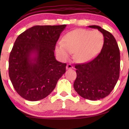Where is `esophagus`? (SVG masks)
I'll list each match as a JSON object with an SVG mask.
<instances>
[{
  "label": "esophagus",
  "mask_w": 129,
  "mask_h": 129,
  "mask_svg": "<svg viewBox=\"0 0 129 129\" xmlns=\"http://www.w3.org/2000/svg\"><path fill=\"white\" fill-rule=\"evenodd\" d=\"M72 68H73V66H72V64H67V66H66V69L67 70L71 69H72Z\"/></svg>",
  "instance_id": "34e87169"
}]
</instances>
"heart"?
Segmentation results:
<instances>
[{"mask_svg":"<svg viewBox=\"0 0 129 129\" xmlns=\"http://www.w3.org/2000/svg\"><path fill=\"white\" fill-rule=\"evenodd\" d=\"M63 42L56 45L55 50L60 58L66 60L74 53L79 62H86L96 57L103 45V35L98 30L77 29L66 33Z\"/></svg>","mask_w":129,"mask_h":129,"instance_id":"heart-1","label":"heart"}]
</instances>
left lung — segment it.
<instances>
[{
	"mask_svg": "<svg viewBox=\"0 0 129 129\" xmlns=\"http://www.w3.org/2000/svg\"><path fill=\"white\" fill-rule=\"evenodd\" d=\"M98 29L103 35L101 52L88 63L76 64V79L74 89L81 97L90 100L101 99L108 96L119 78L120 51L114 36L99 26H89Z\"/></svg>",
	"mask_w": 129,
	"mask_h": 129,
	"instance_id": "obj_1",
	"label": "left lung"
}]
</instances>
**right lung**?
I'll return each instance as SVG.
<instances>
[{"label": "right lung", "instance_id": "1", "mask_svg": "<svg viewBox=\"0 0 129 129\" xmlns=\"http://www.w3.org/2000/svg\"><path fill=\"white\" fill-rule=\"evenodd\" d=\"M66 24L35 26L17 37L9 59V75L15 90L29 101L47 97L66 72L56 60V42Z\"/></svg>", "mask_w": 129, "mask_h": 129}]
</instances>
